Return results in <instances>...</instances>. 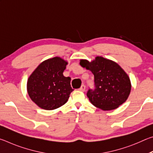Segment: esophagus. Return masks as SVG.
<instances>
[{"label":"esophagus","mask_w":153,"mask_h":153,"mask_svg":"<svg viewBox=\"0 0 153 153\" xmlns=\"http://www.w3.org/2000/svg\"><path fill=\"white\" fill-rule=\"evenodd\" d=\"M85 90H86V86H85L84 85H82V86L79 88V90H80V91L84 92Z\"/></svg>","instance_id":"obj_1"}]
</instances>
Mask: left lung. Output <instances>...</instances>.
I'll return each instance as SVG.
<instances>
[{
	"mask_svg": "<svg viewBox=\"0 0 153 153\" xmlns=\"http://www.w3.org/2000/svg\"><path fill=\"white\" fill-rule=\"evenodd\" d=\"M79 64L94 74V89H89L87 92L93 105L103 111H109L126 102L131 91V82L117 63L97 56L91 62L82 59Z\"/></svg>",
	"mask_w": 153,
	"mask_h": 153,
	"instance_id": "obj_1",
	"label": "left lung"
}]
</instances>
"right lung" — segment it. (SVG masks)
<instances>
[{
	"mask_svg": "<svg viewBox=\"0 0 153 153\" xmlns=\"http://www.w3.org/2000/svg\"><path fill=\"white\" fill-rule=\"evenodd\" d=\"M67 62L58 56L43 61L29 77L27 90L30 97L38 107L53 110L65 104L73 91L71 77H65Z\"/></svg>",
	"mask_w": 153,
	"mask_h": 153,
	"instance_id": "1",
	"label": "right lung"
}]
</instances>
